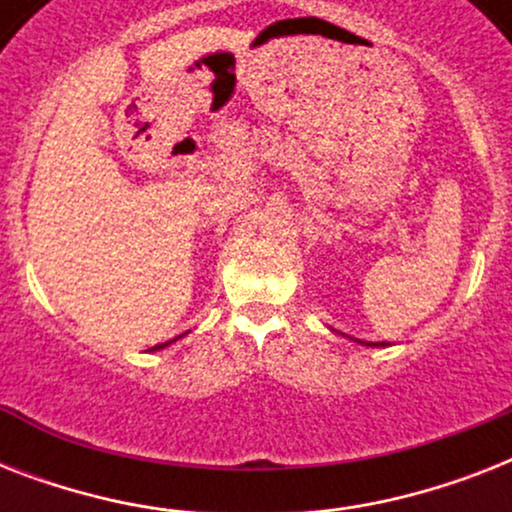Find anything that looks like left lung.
<instances>
[{
    "label": "left lung",
    "instance_id": "left-lung-1",
    "mask_svg": "<svg viewBox=\"0 0 512 512\" xmlns=\"http://www.w3.org/2000/svg\"><path fill=\"white\" fill-rule=\"evenodd\" d=\"M366 345H374V342H366Z\"/></svg>",
    "mask_w": 512,
    "mask_h": 512
}]
</instances>
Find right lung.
I'll return each instance as SVG.
<instances>
[{
	"instance_id": "obj_1",
	"label": "right lung",
	"mask_w": 512,
	"mask_h": 512,
	"mask_svg": "<svg viewBox=\"0 0 512 512\" xmlns=\"http://www.w3.org/2000/svg\"><path fill=\"white\" fill-rule=\"evenodd\" d=\"M167 345H170V342H162V345H154V348H151V350H159V348H167Z\"/></svg>"
}]
</instances>
